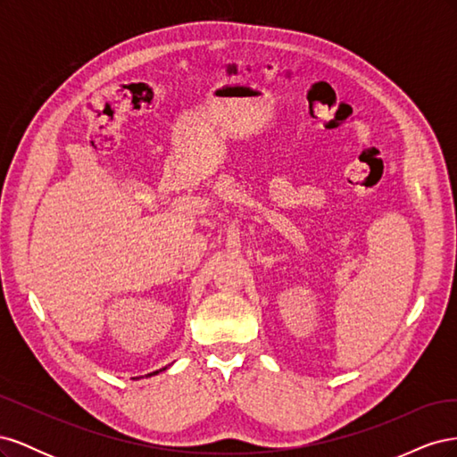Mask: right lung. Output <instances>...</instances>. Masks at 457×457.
<instances>
[{"label":"right lung","mask_w":457,"mask_h":457,"mask_svg":"<svg viewBox=\"0 0 457 457\" xmlns=\"http://www.w3.org/2000/svg\"><path fill=\"white\" fill-rule=\"evenodd\" d=\"M163 370H168V366H165V368H162V370H156V371H152V373H148V378H150V376H158V373H160V371H163Z\"/></svg>","instance_id":"obj_1"}]
</instances>
